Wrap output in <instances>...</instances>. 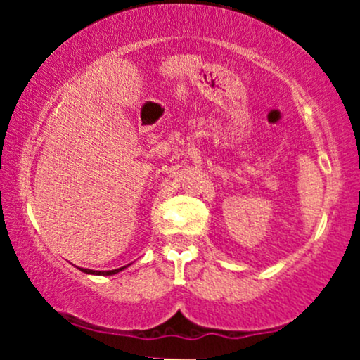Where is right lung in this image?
Segmentation results:
<instances>
[{"label":"right lung","mask_w":360,"mask_h":360,"mask_svg":"<svg viewBox=\"0 0 360 360\" xmlns=\"http://www.w3.org/2000/svg\"><path fill=\"white\" fill-rule=\"evenodd\" d=\"M128 266H130V264H128ZM125 267H120V269H113V271H93V269H82V267H79V271L86 272V274H94V276H113V274H118L120 271L125 269Z\"/></svg>","instance_id":"add662e5"}]
</instances>
